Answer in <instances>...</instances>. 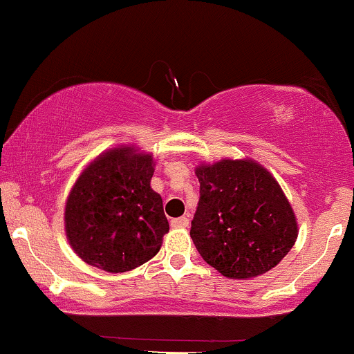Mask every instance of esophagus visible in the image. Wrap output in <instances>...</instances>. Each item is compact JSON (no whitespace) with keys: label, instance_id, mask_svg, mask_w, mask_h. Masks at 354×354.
I'll list each match as a JSON object with an SVG mask.
<instances>
[{"label":"esophagus","instance_id":"obj_1","mask_svg":"<svg viewBox=\"0 0 354 354\" xmlns=\"http://www.w3.org/2000/svg\"><path fill=\"white\" fill-rule=\"evenodd\" d=\"M189 225V219L188 216H181V218H176L171 221V226L173 228H186V226Z\"/></svg>","mask_w":354,"mask_h":354}]
</instances>
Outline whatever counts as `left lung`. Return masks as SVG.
<instances>
[{
	"label": "left lung",
	"instance_id": "obj_1",
	"mask_svg": "<svg viewBox=\"0 0 354 354\" xmlns=\"http://www.w3.org/2000/svg\"><path fill=\"white\" fill-rule=\"evenodd\" d=\"M191 238L209 266L231 279L265 274L290 253L298 221L281 186L254 160L201 163Z\"/></svg>",
	"mask_w": 354,
	"mask_h": 354
}]
</instances>
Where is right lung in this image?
<instances>
[{
	"mask_svg": "<svg viewBox=\"0 0 354 354\" xmlns=\"http://www.w3.org/2000/svg\"><path fill=\"white\" fill-rule=\"evenodd\" d=\"M153 173L151 153L129 145L106 149L83 169L68 194L64 231L86 265L124 273L160 251L169 223Z\"/></svg>",
	"mask_w": 354,
	"mask_h": 354,
	"instance_id": "obj_1",
	"label": "right lung"
}]
</instances>
